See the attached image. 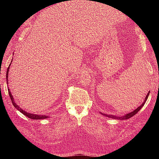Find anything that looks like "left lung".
I'll return each mask as SVG.
<instances>
[{
  "label": "left lung",
  "instance_id": "8db88e82",
  "mask_svg": "<svg viewBox=\"0 0 159 159\" xmlns=\"http://www.w3.org/2000/svg\"><path fill=\"white\" fill-rule=\"evenodd\" d=\"M149 93H150V92H149V91H148V93H147V96H146V98H145V101H144L143 103L140 105V106H139V107H137L135 110H134L133 111H132V112H131V113H127V114H126V115H123V116H121V117H117V116H115V115H107V114L102 113H102L103 115H104V116H105V117H111V118H112V119H119V120L128 119H129V118H131V117H133V115H135L136 113H137L139 111V110H140V109H141L144 106V105H145V102H146V101H147V98H148V95H149Z\"/></svg>",
  "mask_w": 159,
  "mask_h": 159
}]
</instances>
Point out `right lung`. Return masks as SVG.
<instances>
[{
	"label": "right lung",
	"mask_w": 159,
	"mask_h": 159,
	"mask_svg": "<svg viewBox=\"0 0 159 159\" xmlns=\"http://www.w3.org/2000/svg\"><path fill=\"white\" fill-rule=\"evenodd\" d=\"M11 64H10V65H9V66H8V68H7V74H6V79H7V84H8V71H9V68H10V66H11ZM8 94H9V96H10L11 99V101H12V104H13V105H14V107H15L16 109H17V110L20 111L22 114H24L25 115H26V117H28V118L32 119H35V120H37V119H46V118L48 117V115H47V116H46V115H35V114H32V113H28V112L25 111V110L22 109L20 107L18 106V105L15 102H14V98H13V97H12V95L11 94V91H10V89H9L8 87Z\"/></svg>",
	"instance_id": "add662e5"
}]
</instances>
